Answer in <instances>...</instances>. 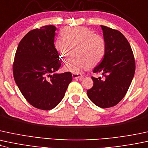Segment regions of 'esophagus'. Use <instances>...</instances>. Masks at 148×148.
<instances>
[{"instance_id": "obj_1", "label": "esophagus", "mask_w": 148, "mask_h": 148, "mask_svg": "<svg viewBox=\"0 0 148 148\" xmlns=\"http://www.w3.org/2000/svg\"><path fill=\"white\" fill-rule=\"evenodd\" d=\"M72 77L73 79H78L79 80H82L83 79V77H84V76L82 75L81 74H79V73H73Z\"/></svg>"}]
</instances>
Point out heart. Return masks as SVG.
I'll return each mask as SVG.
<instances>
[{
    "label": "heart",
    "mask_w": 148,
    "mask_h": 148,
    "mask_svg": "<svg viewBox=\"0 0 148 148\" xmlns=\"http://www.w3.org/2000/svg\"><path fill=\"white\" fill-rule=\"evenodd\" d=\"M54 47L64 62L68 60L72 49L75 47L74 54L65 66V69L73 73H79L99 64L104 57L106 42L104 38L95 34L85 27H65L61 31V36L54 42Z\"/></svg>",
    "instance_id": "b5f03b06"
}]
</instances>
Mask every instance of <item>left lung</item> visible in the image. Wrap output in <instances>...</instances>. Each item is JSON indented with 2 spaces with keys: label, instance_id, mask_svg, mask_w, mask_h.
I'll return each mask as SVG.
<instances>
[{
  "label": "left lung",
  "instance_id": "1",
  "mask_svg": "<svg viewBox=\"0 0 148 148\" xmlns=\"http://www.w3.org/2000/svg\"><path fill=\"white\" fill-rule=\"evenodd\" d=\"M106 42L104 58L93 72L102 73L94 78L93 87L88 90L89 99L101 108L115 106L123 99L134 77L136 64L132 49L121 32L101 25Z\"/></svg>",
  "mask_w": 148,
  "mask_h": 148
}]
</instances>
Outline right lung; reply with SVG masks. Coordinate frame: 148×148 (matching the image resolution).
<instances>
[{"instance_id":"obj_1","label":"right lung","mask_w":148,"mask_h":148,"mask_svg":"<svg viewBox=\"0 0 148 148\" xmlns=\"http://www.w3.org/2000/svg\"><path fill=\"white\" fill-rule=\"evenodd\" d=\"M56 28L42 26L29 31L19 42L13 63L16 83L27 101L37 109L58 105L72 81V73L54 74L60 67L54 47Z\"/></svg>"}]
</instances>
